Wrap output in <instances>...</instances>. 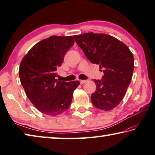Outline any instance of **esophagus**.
Instances as JSON below:
<instances>
[{
	"label": "esophagus",
	"mask_w": 155,
	"mask_h": 155,
	"mask_svg": "<svg viewBox=\"0 0 155 155\" xmlns=\"http://www.w3.org/2000/svg\"><path fill=\"white\" fill-rule=\"evenodd\" d=\"M87 81H86V80H80V83H81V84H84V83H85Z\"/></svg>",
	"instance_id": "1"
}]
</instances>
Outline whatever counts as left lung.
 Returning a JSON list of instances; mask_svg holds the SVG:
<instances>
[{
  "label": "left lung",
  "mask_w": 155,
  "mask_h": 155,
  "mask_svg": "<svg viewBox=\"0 0 155 155\" xmlns=\"http://www.w3.org/2000/svg\"><path fill=\"white\" fill-rule=\"evenodd\" d=\"M89 61L99 66L104 75L94 80L97 89L91 95L95 107L111 111L126 95L134 68V56L129 48L116 38L93 32L73 36Z\"/></svg>",
  "instance_id": "1"
}]
</instances>
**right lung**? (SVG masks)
I'll list each match as a JSON object with an SVG mask.
<instances>
[{
  "instance_id": "1",
  "label": "right lung",
  "mask_w": 155,
  "mask_h": 155,
  "mask_svg": "<svg viewBox=\"0 0 155 155\" xmlns=\"http://www.w3.org/2000/svg\"><path fill=\"white\" fill-rule=\"evenodd\" d=\"M74 43L72 36H50L38 42L23 57L19 78L26 95L38 110L48 116L63 114L71 104L79 81L56 79V71Z\"/></svg>"
}]
</instances>
